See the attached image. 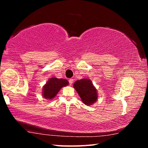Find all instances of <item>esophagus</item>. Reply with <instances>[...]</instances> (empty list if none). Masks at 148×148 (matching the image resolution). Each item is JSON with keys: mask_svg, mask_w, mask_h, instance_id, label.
<instances>
[{"mask_svg": "<svg viewBox=\"0 0 148 148\" xmlns=\"http://www.w3.org/2000/svg\"><path fill=\"white\" fill-rule=\"evenodd\" d=\"M69 84H70V85H72V83H73V82H74V79H69Z\"/></svg>", "mask_w": 148, "mask_h": 148, "instance_id": "esophagus-1", "label": "esophagus"}]
</instances>
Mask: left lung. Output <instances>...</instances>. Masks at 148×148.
<instances>
[{
  "label": "left lung",
  "mask_w": 148,
  "mask_h": 148,
  "mask_svg": "<svg viewBox=\"0 0 148 148\" xmlns=\"http://www.w3.org/2000/svg\"><path fill=\"white\" fill-rule=\"evenodd\" d=\"M73 87L79 94L84 103L86 105H93L98 99V93L93 86L92 81L89 79L77 80L74 83Z\"/></svg>",
  "instance_id": "1"
}]
</instances>
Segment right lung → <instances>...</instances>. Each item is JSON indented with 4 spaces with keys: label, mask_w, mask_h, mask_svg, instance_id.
Here are the masks:
<instances>
[{
    "label": "right lung",
    "mask_w": 148,
    "mask_h": 148,
    "mask_svg": "<svg viewBox=\"0 0 148 148\" xmlns=\"http://www.w3.org/2000/svg\"><path fill=\"white\" fill-rule=\"evenodd\" d=\"M69 82L65 79H58L55 77H51L44 85L42 97L45 99L51 100L56 95L62 87L67 86Z\"/></svg>",
    "instance_id": "right-lung-1"
}]
</instances>
